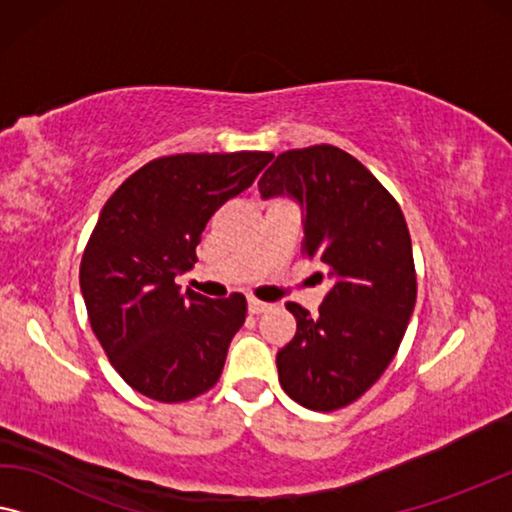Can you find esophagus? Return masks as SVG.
Returning <instances> with one entry per match:
<instances>
[{
  "label": "esophagus",
  "mask_w": 512,
  "mask_h": 512,
  "mask_svg": "<svg viewBox=\"0 0 512 512\" xmlns=\"http://www.w3.org/2000/svg\"><path fill=\"white\" fill-rule=\"evenodd\" d=\"M271 308V304H266V301H259V299H250L248 301V311L253 315H259V313H266Z\"/></svg>",
  "instance_id": "34e87169"
}]
</instances>
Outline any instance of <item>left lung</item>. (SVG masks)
I'll return each mask as SVG.
<instances>
[{
	"label": "left lung",
	"mask_w": 512,
	"mask_h": 512,
	"mask_svg": "<svg viewBox=\"0 0 512 512\" xmlns=\"http://www.w3.org/2000/svg\"><path fill=\"white\" fill-rule=\"evenodd\" d=\"M264 199L287 194L304 213L301 253L331 290L318 315L287 304L297 334L278 350V380L311 410L357 401L397 355L417 297L413 246L397 199L345 150H287L259 178Z\"/></svg>",
	"instance_id": "8db88e82"
}]
</instances>
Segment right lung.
Segmentation results:
<instances>
[{"label": "right lung", "instance_id": "obj_1", "mask_svg": "<svg viewBox=\"0 0 512 512\" xmlns=\"http://www.w3.org/2000/svg\"><path fill=\"white\" fill-rule=\"evenodd\" d=\"M271 153L157 157L106 201L81 259V292L97 341L143 397L190 401L218 383L227 348L246 322V297L181 292L206 222L248 190Z\"/></svg>", "mask_w": 512, "mask_h": 512}]
</instances>
